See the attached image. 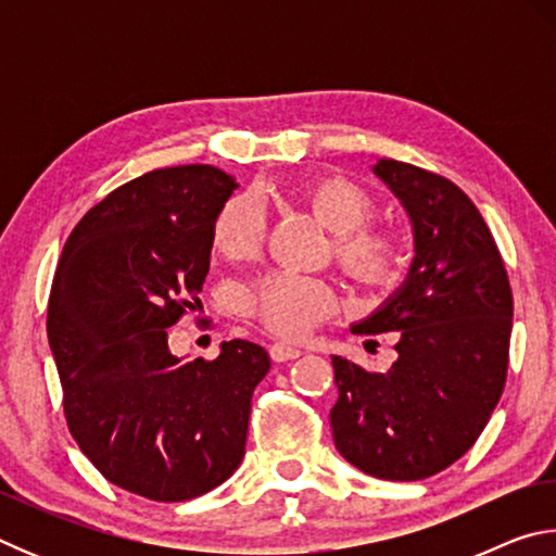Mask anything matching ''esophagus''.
<instances>
[{
	"label": "esophagus",
	"mask_w": 556,
	"mask_h": 556,
	"mask_svg": "<svg viewBox=\"0 0 556 556\" xmlns=\"http://www.w3.org/2000/svg\"><path fill=\"white\" fill-rule=\"evenodd\" d=\"M301 355V348L291 345V343H271L269 345V357L275 363H287V361H296Z\"/></svg>",
	"instance_id": "1"
}]
</instances>
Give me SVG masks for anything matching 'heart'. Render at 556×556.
<instances>
[{
	"instance_id": "b5f03b06",
	"label": "heart",
	"mask_w": 556,
	"mask_h": 556,
	"mask_svg": "<svg viewBox=\"0 0 556 556\" xmlns=\"http://www.w3.org/2000/svg\"><path fill=\"white\" fill-rule=\"evenodd\" d=\"M299 199L333 232V257L348 279L365 289L400 281L407 267V240L388 225H370L375 199L345 176H314L299 188ZM213 248L228 260H250L265 238V208L252 193L223 203L213 223ZM244 314L269 333L299 338L336 308L333 289L321 279L271 271L242 291Z\"/></svg>"
}]
</instances>
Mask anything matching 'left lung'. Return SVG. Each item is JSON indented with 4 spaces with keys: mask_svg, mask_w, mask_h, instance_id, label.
I'll return each instance as SVG.
<instances>
[{
    "mask_svg": "<svg viewBox=\"0 0 556 556\" xmlns=\"http://www.w3.org/2000/svg\"><path fill=\"white\" fill-rule=\"evenodd\" d=\"M414 228L404 285L353 333H394L397 361L368 372L333 355L331 429L341 456L382 481H421L481 437L507 378L513 291L473 201L448 178L380 159L372 166Z\"/></svg>",
    "mask_w": 556,
    "mask_h": 556,
    "instance_id": "obj_1",
    "label": "left lung"
}]
</instances>
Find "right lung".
Here are the masks:
<instances>
[{"label":"right lung","instance_id":"1","mask_svg":"<svg viewBox=\"0 0 556 556\" xmlns=\"http://www.w3.org/2000/svg\"><path fill=\"white\" fill-rule=\"evenodd\" d=\"M238 188L208 164L119 186L65 240L49 296V343L68 429L110 483L156 503L218 488L244 456L252 392L269 355L225 341L215 361L168 351L199 304L213 223Z\"/></svg>","mask_w":556,"mask_h":556}]
</instances>
